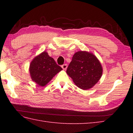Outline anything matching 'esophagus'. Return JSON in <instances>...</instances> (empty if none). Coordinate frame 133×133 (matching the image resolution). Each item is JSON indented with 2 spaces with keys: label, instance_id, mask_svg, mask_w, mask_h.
Returning <instances> with one entry per match:
<instances>
[{
  "label": "esophagus",
  "instance_id": "1",
  "mask_svg": "<svg viewBox=\"0 0 133 133\" xmlns=\"http://www.w3.org/2000/svg\"><path fill=\"white\" fill-rule=\"evenodd\" d=\"M67 67V64H64L62 66V68L63 69V70H66Z\"/></svg>",
  "mask_w": 133,
  "mask_h": 133
}]
</instances>
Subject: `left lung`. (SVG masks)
<instances>
[{
  "mask_svg": "<svg viewBox=\"0 0 133 133\" xmlns=\"http://www.w3.org/2000/svg\"><path fill=\"white\" fill-rule=\"evenodd\" d=\"M66 72L79 88L86 90L91 89L100 79L103 69L93 54L81 51L73 55Z\"/></svg>",
  "mask_w": 133,
  "mask_h": 133,
  "instance_id": "1",
  "label": "left lung"
}]
</instances>
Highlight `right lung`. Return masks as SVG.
<instances>
[{"mask_svg":"<svg viewBox=\"0 0 133 133\" xmlns=\"http://www.w3.org/2000/svg\"><path fill=\"white\" fill-rule=\"evenodd\" d=\"M62 70L46 51H43L33 59L29 71L32 80L39 86H44L52 78Z\"/></svg>","mask_w":133,"mask_h":133,"instance_id":"obj_1","label":"right lung"}]
</instances>
